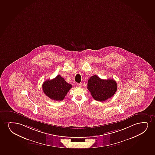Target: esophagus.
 <instances>
[{"label": "esophagus", "instance_id": "1", "mask_svg": "<svg viewBox=\"0 0 155 155\" xmlns=\"http://www.w3.org/2000/svg\"><path fill=\"white\" fill-rule=\"evenodd\" d=\"M77 86L78 87H81L82 86V84L81 83H78L77 84Z\"/></svg>", "mask_w": 155, "mask_h": 155}]
</instances>
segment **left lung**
Instances as JSON below:
<instances>
[{
	"instance_id": "8db88e82",
	"label": "left lung",
	"mask_w": 155,
	"mask_h": 155,
	"mask_svg": "<svg viewBox=\"0 0 155 155\" xmlns=\"http://www.w3.org/2000/svg\"><path fill=\"white\" fill-rule=\"evenodd\" d=\"M87 88L94 100L104 101L114 95L117 85L114 79H102L97 75H94L89 79Z\"/></svg>"
}]
</instances>
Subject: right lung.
<instances>
[{
    "label": "right lung",
    "instance_id": "1",
    "mask_svg": "<svg viewBox=\"0 0 155 155\" xmlns=\"http://www.w3.org/2000/svg\"><path fill=\"white\" fill-rule=\"evenodd\" d=\"M42 87L45 94L49 98L54 101H61L72 88V85L67 83L61 75H58L51 80L45 81Z\"/></svg>",
    "mask_w": 155,
    "mask_h": 155
}]
</instances>
